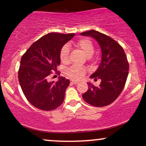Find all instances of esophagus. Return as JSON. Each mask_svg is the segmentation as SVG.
Here are the masks:
<instances>
[{
    "label": "esophagus",
    "instance_id": "obj_1",
    "mask_svg": "<svg viewBox=\"0 0 146 146\" xmlns=\"http://www.w3.org/2000/svg\"><path fill=\"white\" fill-rule=\"evenodd\" d=\"M71 84H78V81H74V80H71Z\"/></svg>",
    "mask_w": 146,
    "mask_h": 146
}]
</instances>
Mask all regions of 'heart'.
I'll return each mask as SVG.
<instances>
[{
    "label": "heart",
    "mask_w": 146,
    "mask_h": 146,
    "mask_svg": "<svg viewBox=\"0 0 146 146\" xmlns=\"http://www.w3.org/2000/svg\"><path fill=\"white\" fill-rule=\"evenodd\" d=\"M76 46L79 48L86 56H90L94 53V44L90 39L82 38L80 39L76 42ZM70 48L68 45H64L61 48L60 51V58L61 62L63 63L68 62L70 58ZM87 72V70L86 67L80 66V65H74L70 66L66 70V74L71 79L79 80L84 77Z\"/></svg>",
    "instance_id": "obj_1"
}]
</instances>
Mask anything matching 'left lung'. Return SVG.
<instances>
[{
  "label": "left lung",
  "mask_w": 146,
  "mask_h": 146,
  "mask_svg": "<svg viewBox=\"0 0 146 146\" xmlns=\"http://www.w3.org/2000/svg\"><path fill=\"white\" fill-rule=\"evenodd\" d=\"M81 35L90 36L98 42L102 50V60L98 70L90 76L100 86L88 83V90L82 95L87 103L102 107L113 102L123 91L129 73V62L123 47L109 36L97 31H88Z\"/></svg>",
  "instance_id": "8db88e82"
}]
</instances>
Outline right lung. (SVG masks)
<instances>
[{"instance_id": "add662e5", "label": "right lung", "mask_w": 146, "mask_h": 146, "mask_svg": "<svg viewBox=\"0 0 146 146\" xmlns=\"http://www.w3.org/2000/svg\"><path fill=\"white\" fill-rule=\"evenodd\" d=\"M74 35L46 34L34 42L21 57L18 72L20 86L28 101L40 110H54L63 102L70 80L59 76L57 82H49L48 77L60 65L61 48Z\"/></svg>"}]
</instances>
